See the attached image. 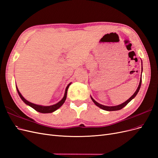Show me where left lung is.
Wrapping results in <instances>:
<instances>
[{
  "label": "left lung",
  "instance_id": "left-lung-1",
  "mask_svg": "<svg viewBox=\"0 0 158 158\" xmlns=\"http://www.w3.org/2000/svg\"><path fill=\"white\" fill-rule=\"evenodd\" d=\"M141 83H142V76H141V78H140V83H139V85L138 86V88H137L136 90L135 91V93L133 94V95L131 96V98H129L128 100H127V101H125V102H123V104H121L120 105H118V106H104V105H102L99 103H98L97 102H96L92 97L90 96L91 99H92V100L93 101V102L98 107H99L100 108L104 110H106V111H116V110H119L121 109H122L123 108H124V107L128 104L130 101H131L132 100H133L135 96H136L137 93H139V91L140 90V86H141Z\"/></svg>",
  "mask_w": 158,
  "mask_h": 158
}]
</instances>
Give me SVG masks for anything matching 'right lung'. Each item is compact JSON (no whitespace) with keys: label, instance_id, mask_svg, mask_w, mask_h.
Here are the masks:
<instances>
[{"label":"right lung","instance_id":"1","mask_svg":"<svg viewBox=\"0 0 158 158\" xmlns=\"http://www.w3.org/2000/svg\"><path fill=\"white\" fill-rule=\"evenodd\" d=\"M71 85V83H69L68 86L65 89V94L63 98L59 102H58L57 104L52 105V106H41V105H37V104H33L31 102H30L27 101V100H25L23 97V96L21 94V93H19V91L18 89V87L16 86V89L18 91V93L19 96V97L21 98V99L23 101V102L25 104H26L27 105L31 106V108H33L34 110H35L36 111H39L40 113H43V114H47V113H52L53 111H56V110H58L59 108H60L61 106L63 105V104L65 102V100L66 99V97H67V93H68V89L69 88V85Z\"/></svg>","mask_w":158,"mask_h":158}]
</instances>
